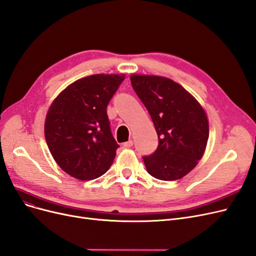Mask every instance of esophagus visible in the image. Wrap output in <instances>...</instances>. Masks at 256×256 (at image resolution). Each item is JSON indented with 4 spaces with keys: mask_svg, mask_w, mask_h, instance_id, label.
Returning <instances> with one entry per match:
<instances>
[{
    "mask_svg": "<svg viewBox=\"0 0 256 256\" xmlns=\"http://www.w3.org/2000/svg\"><path fill=\"white\" fill-rule=\"evenodd\" d=\"M132 145H134V142H132V140H127V142H125L124 144H122V146H124L125 148H130Z\"/></svg>",
    "mask_w": 256,
    "mask_h": 256,
    "instance_id": "esophagus-1",
    "label": "esophagus"
}]
</instances>
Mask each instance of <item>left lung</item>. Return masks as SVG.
<instances>
[{"label":"left lung","instance_id":"obj_1","mask_svg":"<svg viewBox=\"0 0 256 256\" xmlns=\"http://www.w3.org/2000/svg\"><path fill=\"white\" fill-rule=\"evenodd\" d=\"M130 80L150 114L158 138L156 152L143 156L147 172L164 181L183 178L206 150L208 122L204 108L170 78L131 75Z\"/></svg>","mask_w":256,"mask_h":256}]
</instances>
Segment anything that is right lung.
Returning <instances> with one entry per match:
<instances>
[{"mask_svg": "<svg viewBox=\"0 0 256 256\" xmlns=\"http://www.w3.org/2000/svg\"><path fill=\"white\" fill-rule=\"evenodd\" d=\"M124 75L96 74L70 84L52 102L44 136L56 163L72 177L92 180L112 165L120 145L113 138L108 104Z\"/></svg>", "mask_w": 256, "mask_h": 256, "instance_id": "add662e5", "label": "right lung"}]
</instances>
